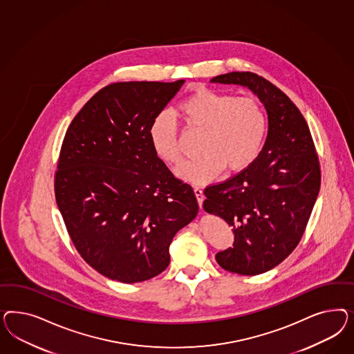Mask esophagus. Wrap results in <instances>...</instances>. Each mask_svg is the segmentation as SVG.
<instances>
[{
  "instance_id": "obj_1",
  "label": "esophagus",
  "mask_w": 354,
  "mask_h": 354,
  "mask_svg": "<svg viewBox=\"0 0 354 354\" xmlns=\"http://www.w3.org/2000/svg\"><path fill=\"white\" fill-rule=\"evenodd\" d=\"M194 194L197 197V203L200 205V207H203V203H204V192L201 188H194Z\"/></svg>"
}]
</instances>
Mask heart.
I'll return each instance as SVG.
<instances>
[{"label": "heart", "mask_w": 354, "mask_h": 354, "mask_svg": "<svg viewBox=\"0 0 354 354\" xmlns=\"http://www.w3.org/2000/svg\"><path fill=\"white\" fill-rule=\"evenodd\" d=\"M176 115L187 129L203 132L201 156L176 169L180 179L197 185L214 180L223 169L228 172L248 169L257 160L268 135V113L256 97L201 88L183 100ZM149 139L162 161L180 162L178 127L169 114H160L151 122Z\"/></svg>", "instance_id": "1"}]
</instances>
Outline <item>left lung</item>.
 I'll list each match as a JSON object with an SVG mask.
<instances>
[{
  "mask_svg": "<svg viewBox=\"0 0 354 354\" xmlns=\"http://www.w3.org/2000/svg\"><path fill=\"white\" fill-rule=\"evenodd\" d=\"M212 83L247 86L268 113V136L257 160L228 180L205 188L204 210L232 225L234 248L218 265L240 275L278 266L297 247L321 188L310 129L290 97L253 73H228Z\"/></svg>",
  "mask_w": 354,
  "mask_h": 354,
  "instance_id": "1",
  "label": "left lung"
}]
</instances>
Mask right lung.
<instances>
[{
  "label": "right lung",
  "instance_id": "add662e5",
  "mask_svg": "<svg viewBox=\"0 0 354 354\" xmlns=\"http://www.w3.org/2000/svg\"><path fill=\"white\" fill-rule=\"evenodd\" d=\"M184 84L114 83L64 135L54 192L76 250L104 277L139 283L170 263L175 234L198 213L192 187L154 153L151 122Z\"/></svg>",
  "mask_w": 354,
  "mask_h": 354
}]
</instances>
